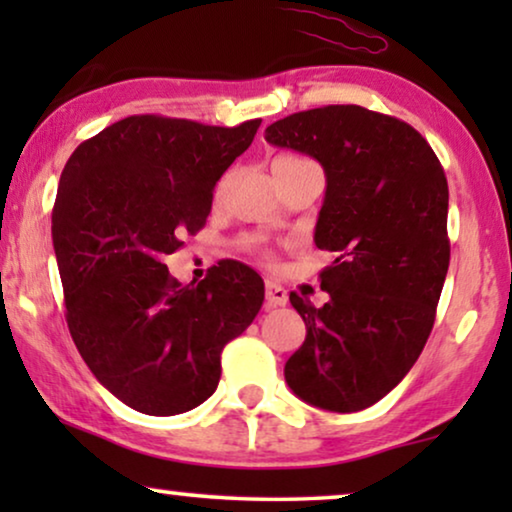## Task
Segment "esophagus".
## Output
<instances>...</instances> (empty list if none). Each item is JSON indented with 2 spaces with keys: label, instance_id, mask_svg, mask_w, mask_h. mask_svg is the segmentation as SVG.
<instances>
[{
  "label": "esophagus",
  "instance_id": "obj_1",
  "mask_svg": "<svg viewBox=\"0 0 512 512\" xmlns=\"http://www.w3.org/2000/svg\"><path fill=\"white\" fill-rule=\"evenodd\" d=\"M286 300H289V293L282 284L265 282V303H268V307H284Z\"/></svg>",
  "mask_w": 512,
  "mask_h": 512
}]
</instances>
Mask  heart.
<instances>
[{
  "mask_svg": "<svg viewBox=\"0 0 512 512\" xmlns=\"http://www.w3.org/2000/svg\"><path fill=\"white\" fill-rule=\"evenodd\" d=\"M298 160H305L300 156H289V153H284V156H277L275 163H298Z\"/></svg>",
  "mask_w": 512,
  "mask_h": 512,
  "instance_id": "obj_1",
  "label": "heart"
}]
</instances>
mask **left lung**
Wrapping results in <instances>:
<instances>
[{
	"mask_svg": "<svg viewBox=\"0 0 512 512\" xmlns=\"http://www.w3.org/2000/svg\"><path fill=\"white\" fill-rule=\"evenodd\" d=\"M265 139L324 167L314 242L338 254L319 272L324 307L289 296L307 335L286 384L317 408H370L415 366L436 321L450 265L445 170L412 125L359 104L298 111Z\"/></svg>",
	"mask_w": 512,
	"mask_h": 512,
	"instance_id": "obj_1",
	"label": "left lung"
}]
</instances>
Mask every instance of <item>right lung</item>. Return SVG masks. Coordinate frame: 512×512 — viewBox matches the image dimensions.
<instances>
[{"label": "right lung", "mask_w": 512, "mask_h": 512, "mask_svg": "<svg viewBox=\"0 0 512 512\" xmlns=\"http://www.w3.org/2000/svg\"><path fill=\"white\" fill-rule=\"evenodd\" d=\"M258 125L128 116L76 146L62 170L51 233L69 333L132 410L170 417L205 403L223 347L261 310L263 279L249 265L221 261L184 286L163 263L205 228L216 181Z\"/></svg>", "instance_id": "add662e5"}]
</instances>
